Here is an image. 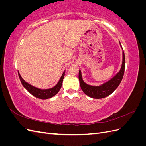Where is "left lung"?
<instances>
[{
    "label": "left lung",
    "instance_id": "obj_1",
    "mask_svg": "<svg viewBox=\"0 0 146 146\" xmlns=\"http://www.w3.org/2000/svg\"><path fill=\"white\" fill-rule=\"evenodd\" d=\"M120 45L121 44L120 43ZM122 47V46H121ZM125 55L124 52H122V63L121 68L119 72L113 77L111 80H110L107 82H106L100 86H91L86 84L84 82L82 79V73L80 70H79L78 78L80 81V85L82 91L84 93H85L87 96L90 98L94 99H102L104 98L109 95L111 94L114 92L116 88L121 83L122 78L123 76L125 70Z\"/></svg>",
    "mask_w": 146,
    "mask_h": 146
}]
</instances>
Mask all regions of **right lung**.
Returning <instances> with one entry per match:
<instances>
[{
	"label": "right lung",
	"instance_id": "1",
	"mask_svg": "<svg viewBox=\"0 0 146 146\" xmlns=\"http://www.w3.org/2000/svg\"><path fill=\"white\" fill-rule=\"evenodd\" d=\"M64 73H65L64 72L63 73L59 82L54 87L50 88V89H47V90H41L35 86H33L32 85H30L29 83H27L23 80V78L21 77L19 72H18V75H19V77L22 85H23V86L30 92V94H32L33 96L36 97V98L39 99H47L48 98H52L53 96H54L55 95H56L57 93H58V91L61 89V86H62V83L64 77Z\"/></svg>",
	"mask_w": 146,
	"mask_h": 146
}]
</instances>
